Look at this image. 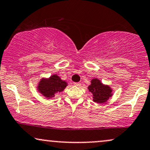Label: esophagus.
<instances>
[{"mask_svg":"<svg viewBox=\"0 0 150 150\" xmlns=\"http://www.w3.org/2000/svg\"><path fill=\"white\" fill-rule=\"evenodd\" d=\"M74 85L76 86H80L81 85V84L80 82H74Z\"/></svg>","mask_w":150,"mask_h":150,"instance_id":"34e87169","label":"esophagus"}]
</instances>
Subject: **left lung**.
I'll list each match as a JSON object with an SVG mask.
<instances>
[{"label":"left lung","mask_w":150,"mask_h":150,"mask_svg":"<svg viewBox=\"0 0 150 150\" xmlns=\"http://www.w3.org/2000/svg\"><path fill=\"white\" fill-rule=\"evenodd\" d=\"M88 89L93 95V100L98 103H103L112 96V90L108 85H105L98 79L91 80Z\"/></svg>","instance_id":"1"}]
</instances>
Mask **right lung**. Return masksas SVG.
<instances>
[{
  "label": "right lung",
  "instance_id": "add662e5",
  "mask_svg": "<svg viewBox=\"0 0 150 150\" xmlns=\"http://www.w3.org/2000/svg\"><path fill=\"white\" fill-rule=\"evenodd\" d=\"M67 82L62 80L57 75H53L49 78H42L38 85V90L45 98H54L56 94L65 89Z\"/></svg>",
  "mask_w": 150,
  "mask_h": 150
}]
</instances>
